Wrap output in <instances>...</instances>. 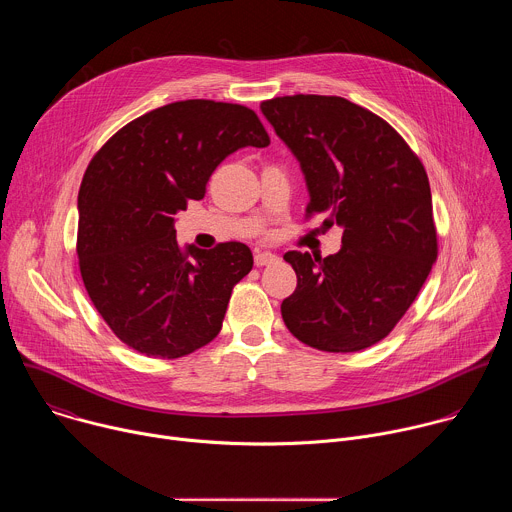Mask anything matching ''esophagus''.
Listing matches in <instances>:
<instances>
[{"instance_id": "esophagus-1", "label": "esophagus", "mask_w": 512, "mask_h": 512, "mask_svg": "<svg viewBox=\"0 0 512 512\" xmlns=\"http://www.w3.org/2000/svg\"><path fill=\"white\" fill-rule=\"evenodd\" d=\"M275 261H277V255H273V253H269V251H257V253H255V265H257V267H265V265L275 263Z\"/></svg>"}]
</instances>
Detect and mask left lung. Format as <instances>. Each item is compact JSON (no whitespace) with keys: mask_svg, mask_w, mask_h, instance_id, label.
<instances>
[{"mask_svg":"<svg viewBox=\"0 0 512 512\" xmlns=\"http://www.w3.org/2000/svg\"><path fill=\"white\" fill-rule=\"evenodd\" d=\"M261 111L300 160L306 218L342 227L336 255H283L298 275L283 322L324 352L369 348L405 316L437 257L425 168L383 117L342 97H275Z\"/></svg>","mask_w":512,"mask_h":512,"instance_id":"1","label":"left lung"}]
</instances>
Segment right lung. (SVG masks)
<instances>
[{
	"mask_svg": "<svg viewBox=\"0 0 512 512\" xmlns=\"http://www.w3.org/2000/svg\"><path fill=\"white\" fill-rule=\"evenodd\" d=\"M245 145H269L253 109L188 99L129 121L89 162L79 269L93 306L129 348L170 360L221 332L233 287L253 267L251 249L237 241L180 247L174 221Z\"/></svg>",
	"mask_w": 512,
	"mask_h": 512,
	"instance_id": "1",
	"label": "right lung"
}]
</instances>
